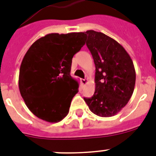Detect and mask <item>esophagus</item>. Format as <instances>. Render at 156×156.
I'll return each instance as SVG.
<instances>
[{"label":"esophagus","instance_id":"1","mask_svg":"<svg viewBox=\"0 0 156 156\" xmlns=\"http://www.w3.org/2000/svg\"><path fill=\"white\" fill-rule=\"evenodd\" d=\"M81 83L83 85H84V84H86L87 83H88V80L87 79H82L81 80Z\"/></svg>","mask_w":156,"mask_h":156}]
</instances>
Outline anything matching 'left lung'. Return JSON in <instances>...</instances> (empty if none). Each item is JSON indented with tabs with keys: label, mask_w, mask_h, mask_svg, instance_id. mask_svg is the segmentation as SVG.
I'll return each mask as SVG.
<instances>
[{
	"label": "left lung",
	"mask_w": 156,
	"mask_h": 156,
	"mask_svg": "<svg viewBox=\"0 0 156 156\" xmlns=\"http://www.w3.org/2000/svg\"><path fill=\"white\" fill-rule=\"evenodd\" d=\"M86 45L95 63V93L84 98L88 108L100 117H112L131 98L135 84L134 63L124 47L106 34L87 30Z\"/></svg>",
	"instance_id": "obj_1"
}]
</instances>
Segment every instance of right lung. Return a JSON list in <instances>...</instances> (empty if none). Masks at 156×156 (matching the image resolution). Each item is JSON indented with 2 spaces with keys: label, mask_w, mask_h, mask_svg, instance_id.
Returning a JSON list of instances; mask_svg holds the SVG:
<instances>
[{
  "label": "right lung",
  "mask_w": 156,
  "mask_h": 156,
  "mask_svg": "<svg viewBox=\"0 0 156 156\" xmlns=\"http://www.w3.org/2000/svg\"><path fill=\"white\" fill-rule=\"evenodd\" d=\"M83 32L49 34L31 45L19 72L20 93L28 109L48 122L68 115L79 84L70 75L72 58L85 44Z\"/></svg>",
  "instance_id": "1"
}]
</instances>
